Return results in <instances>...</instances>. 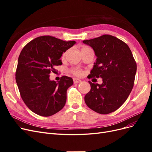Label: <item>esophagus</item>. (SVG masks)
Listing matches in <instances>:
<instances>
[{"label":"esophagus","instance_id":"esophagus-1","mask_svg":"<svg viewBox=\"0 0 152 152\" xmlns=\"http://www.w3.org/2000/svg\"><path fill=\"white\" fill-rule=\"evenodd\" d=\"M82 80L79 79H76V78H75V79H73V82H74V84H78V83H80V82H81Z\"/></svg>","mask_w":152,"mask_h":152}]
</instances>
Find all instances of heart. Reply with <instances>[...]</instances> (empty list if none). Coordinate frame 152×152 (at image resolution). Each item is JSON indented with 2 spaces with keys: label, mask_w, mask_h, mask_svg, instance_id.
<instances>
[{
  "label": "heart",
  "mask_w": 152,
  "mask_h": 152,
  "mask_svg": "<svg viewBox=\"0 0 152 152\" xmlns=\"http://www.w3.org/2000/svg\"><path fill=\"white\" fill-rule=\"evenodd\" d=\"M87 48H89L87 47V46H85V45H83V46H82V48H81V50H84V49H87ZM67 52H68V51H66V52H65V53H64L63 54V56H62V58H65V57L66 56V54H67ZM71 72H72L74 75L78 76V77L82 76V75H83V74H84L83 70H82V69H80V68H72V69H71Z\"/></svg>",
  "instance_id": "heart-1"
}]
</instances>
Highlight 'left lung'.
Returning <instances> with one entry per match:
<instances>
[{
  "instance_id": "left-lung-1",
  "label": "left lung",
  "mask_w": 152,
  "mask_h": 152,
  "mask_svg": "<svg viewBox=\"0 0 152 152\" xmlns=\"http://www.w3.org/2000/svg\"><path fill=\"white\" fill-rule=\"evenodd\" d=\"M97 56L91 78H102V84L89 83L84 98L87 107L100 114L115 111L126 102L134 86L137 65L128 45L115 37L103 35L84 40Z\"/></svg>"
}]
</instances>
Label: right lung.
Here are the masks:
<instances>
[{
	"label": "right lung",
	"instance_id": "add662e5",
	"mask_svg": "<svg viewBox=\"0 0 152 152\" xmlns=\"http://www.w3.org/2000/svg\"><path fill=\"white\" fill-rule=\"evenodd\" d=\"M75 41H63L52 36H41L27 44L18 58L16 81L21 97L35 113L49 117L64 107L66 91L73 84L71 77L63 76L58 83L50 80V72L61 65L63 53Z\"/></svg>",
	"mask_w": 152,
	"mask_h": 152
}]
</instances>
